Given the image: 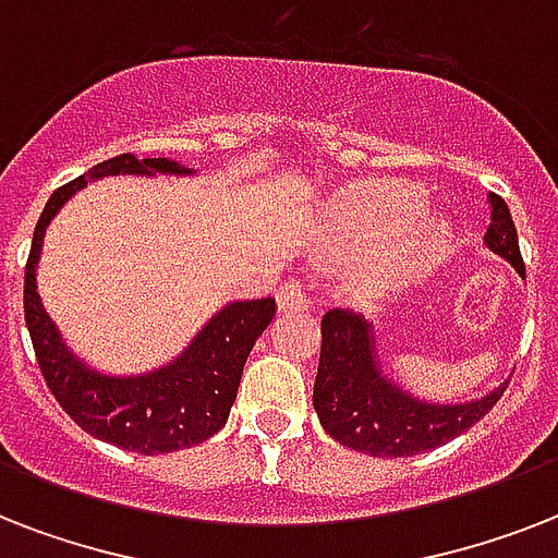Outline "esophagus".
I'll list each match as a JSON object with an SVG mask.
<instances>
[{
    "label": "esophagus",
    "instance_id": "esophagus-1",
    "mask_svg": "<svg viewBox=\"0 0 558 558\" xmlns=\"http://www.w3.org/2000/svg\"><path fill=\"white\" fill-rule=\"evenodd\" d=\"M306 306H310V298L301 289V283H283L278 289V313H304Z\"/></svg>",
    "mask_w": 558,
    "mask_h": 558
}]
</instances>
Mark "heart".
Instances as JSON below:
<instances>
[{"mask_svg":"<svg viewBox=\"0 0 558 558\" xmlns=\"http://www.w3.org/2000/svg\"><path fill=\"white\" fill-rule=\"evenodd\" d=\"M425 208L428 199L420 187L397 185V182H362L332 199L330 219L348 243L359 248H388L423 219ZM451 245H454L451 222L440 217L425 219L405 243L390 252L385 278L390 283L423 278L449 257Z\"/></svg>","mask_w":558,"mask_h":558,"instance_id":"obj_1","label":"heart"}]
</instances>
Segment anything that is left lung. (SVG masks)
<instances>
[{"mask_svg": "<svg viewBox=\"0 0 558 558\" xmlns=\"http://www.w3.org/2000/svg\"><path fill=\"white\" fill-rule=\"evenodd\" d=\"M486 199V248L504 257L524 278L510 208L498 193H489ZM504 390L507 381L466 402L420 399L385 373L371 322L344 310H330L322 318V362L315 376L313 408L324 432L353 451L371 458H411L437 449L484 420Z\"/></svg>", "mask_w": 558, "mask_h": 558, "instance_id": "1", "label": "left lung"}]
</instances>
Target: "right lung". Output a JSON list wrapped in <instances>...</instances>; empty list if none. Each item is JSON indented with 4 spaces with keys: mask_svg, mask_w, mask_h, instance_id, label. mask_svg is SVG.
<instances>
[{
    "mask_svg": "<svg viewBox=\"0 0 558 558\" xmlns=\"http://www.w3.org/2000/svg\"><path fill=\"white\" fill-rule=\"evenodd\" d=\"M193 177L170 159H135L130 153L100 161L69 185L57 187L39 214L25 266V324L43 379L63 411L98 440L138 454L191 449L226 425L243 365L275 315V298L231 301L168 365L144 373H104L83 362L57 330L37 292V266L46 228L74 193L107 177Z\"/></svg>",
    "mask_w": 558,
    "mask_h": 558,
    "instance_id": "1",
    "label": "right lung"
}]
</instances>
